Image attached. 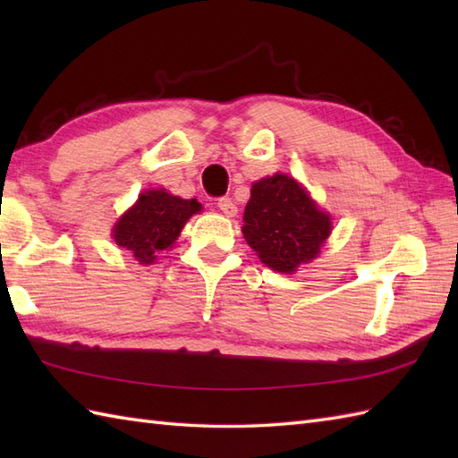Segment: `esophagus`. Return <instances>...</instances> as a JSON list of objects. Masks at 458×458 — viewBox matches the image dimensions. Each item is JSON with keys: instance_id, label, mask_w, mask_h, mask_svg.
Segmentation results:
<instances>
[{"instance_id": "esophagus-1", "label": "esophagus", "mask_w": 458, "mask_h": 458, "mask_svg": "<svg viewBox=\"0 0 458 458\" xmlns=\"http://www.w3.org/2000/svg\"><path fill=\"white\" fill-rule=\"evenodd\" d=\"M218 208L226 214V216H236V212H238V208H236V204L232 202L230 199H218Z\"/></svg>"}]
</instances>
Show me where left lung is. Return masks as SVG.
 <instances>
[{
  "instance_id": "obj_1",
  "label": "left lung",
  "mask_w": 458,
  "mask_h": 458,
  "mask_svg": "<svg viewBox=\"0 0 458 458\" xmlns=\"http://www.w3.org/2000/svg\"><path fill=\"white\" fill-rule=\"evenodd\" d=\"M330 216L287 174H274L251 187L244 210V238L267 267L291 274L315 259L330 234Z\"/></svg>"
}]
</instances>
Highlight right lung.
<instances>
[{"instance_id": "1", "label": "right lung", "mask_w": 458, "mask_h": 458, "mask_svg": "<svg viewBox=\"0 0 458 458\" xmlns=\"http://www.w3.org/2000/svg\"><path fill=\"white\" fill-rule=\"evenodd\" d=\"M199 210L197 199L184 200L165 191H145L114 226V240L130 250L140 264H153L159 251L174 244L184 224Z\"/></svg>"}]
</instances>
